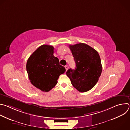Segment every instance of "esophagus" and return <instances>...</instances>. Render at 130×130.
Here are the masks:
<instances>
[{"instance_id":"1","label":"esophagus","mask_w":130,"mask_h":130,"mask_svg":"<svg viewBox=\"0 0 130 130\" xmlns=\"http://www.w3.org/2000/svg\"><path fill=\"white\" fill-rule=\"evenodd\" d=\"M65 69H66V70L67 71V69H68L69 67H68V65H66V66H65Z\"/></svg>"}]
</instances>
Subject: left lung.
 I'll return each mask as SVG.
<instances>
[{"label":"left lung","mask_w":130,"mask_h":130,"mask_svg":"<svg viewBox=\"0 0 130 130\" xmlns=\"http://www.w3.org/2000/svg\"><path fill=\"white\" fill-rule=\"evenodd\" d=\"M74 60L75 69H69L66 75L71 84L80 92L90 90L97 83L102 67L98 52L89 45L79 43L69 45Z\"/></svg>","instance_id":"obj_1"}]
</instances>
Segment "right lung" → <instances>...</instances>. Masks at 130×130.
I'll return each instance as SVG.
<instances>
[{
	"label": "right lung",
	"mask_w": 130,
	"mask_h": 130,
	"mask_svg": "<svg viewBox=\"0 0 130 130\" xmlns=\"http://www.w3.org/2000/svg\"><path fill=\"white\" fill-rule=\"evenodd\" d=\"M54 48L43 45L29 58L26 69L31 84L43 91L48 92L58 83V79L66 69L53 55Z\"/></svg>",
	"instance_id": "obj_1"
}]
</instances>
